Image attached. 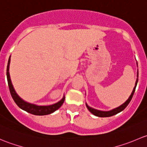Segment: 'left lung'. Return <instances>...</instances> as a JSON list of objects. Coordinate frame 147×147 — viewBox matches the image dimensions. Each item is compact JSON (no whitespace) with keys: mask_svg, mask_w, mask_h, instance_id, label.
<instances>
[{"mask_svg":"<svg viewBox=\"0 0 147 147\" xmlns=\"http://www.w3.org/2000/svg\"><path fill=\"white\" fill-rule=\"evenodd\" d=\"M137 78H138V72H137ZM137 82H138V78L137 79V81H136L135 87H134V89H133L132 92H131V95L129 96L128 100L124 102V104H122V105H120V106L118 107L115 108V109H112V110L110 111H100V110H97V109H93V108L90 107H89L87 104H86V106H87L88 110L90 111L92 114H93V115H95V116L97 117H111V116H113V115H117V114H118L119 112H121L122 110H124V109L127 107V105H129V103L130 101H131V98H132L133 95H134V91H135L136 87H137Z\"/></svg>","mask_w":147,"mask_h":147,"instance_id":"left-lung-1","label":"left lung"}]
</instances>
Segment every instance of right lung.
Here are the masks:
<instances>
[{
  "instance_id": "add662e5",
  "label": "right lung",
  "mask_w": 147,
  "mask_h": 147,
  "mask_svg": "<svg viewBox=\"0 0 147 147\" xmlns=\"http://www.w3.org/2000/svg\"><path fill=\"white\" fill-rule=\"evenodd\" d=\"M10 62V56L9 57V60H8V66H7V72H6L8 87H9L10 94H11L13 100H14V102H16V105H17L20 109H23V110L26 111V112H28V113H30L32 114V115H47L54 112L55 111L58 109L59 108L62 106V105H63V102L65 101V96H63V99H62L60 101H59L58 102H57V103L55 104H53V105H47V106H39V105H34V104H31V103H29V102L24 101L23 99L20 98V97L18 95L17 93L16 92V91H15L13 84H12L11 80H10V74H9Z\"/></svg>"
}]
</instances>
